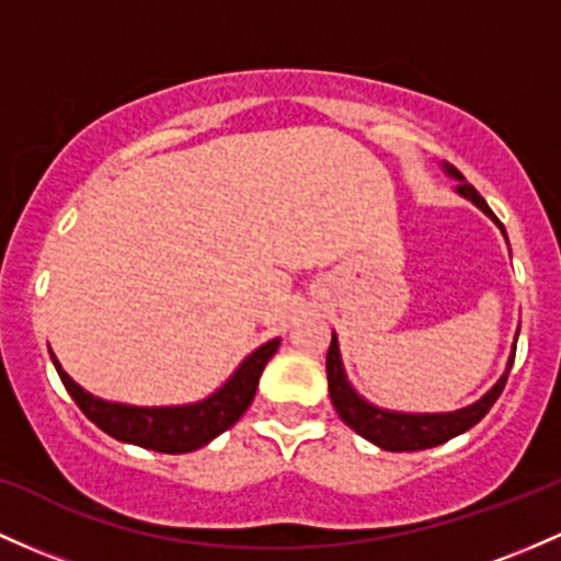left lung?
<instances>
[{"mask_svg":"<svg viewBox=\"0 0 561 561\" xmlns=\"http://www.w3.org/2000/svg\"><path fill=\"white\" fill-rule=\"evenodd\" d=\"M447 172L460 181L458 183L460 194H463L466 199H471L479 210L488 213L490 218L503 229V224L495 218V215H492L488 202L479 196V191L473 188L471 183H466V178L460 175L455 168H450V164H447ZM514 354H516V348H514ZM514 354H511L503 378L497 380V383L492 386V389L484 393L479 402H473L471 408H463L458 412H439V415H404V412H389V410L373 408L370 402H365L359 393L351 389L346 375H343V367H341L337 341H335V335H332L330 348H328V386H330L332 408L337 410V415H341V421L346 423V426L354 428L359 436H365V439H370L373 445L383 447V450H389V453L428 450V447L445 445V442L453 439V436L463 434V431L477 426V423L488 415L492 404H495L497 397H501L503 386H506L511 365H514Z\"/></svg>","mask_w":561,"mask_h":561,"instance_id":"left-lung-1","label":"left lung"}]
</instances>
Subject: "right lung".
<instances>
[{"label": "right lung", "instance_id": "add662e5", "mask_svg": "<svg viewBox=\"0 0 561 561\" xmlns=\"http://www.w3.org/2000/svg\"><path fill=\"white\" fill-rule=\"evenodd\" d=\"M276 348H279V337L252 351L248 359L242 362V367L226 380L224 389L215 391L205 402L186 404V408H130V404L103 402V399L84 391L82 386L73 383L69 375L64 373V367L58 365L55 354L50 356L66 391L71 393L77 408L98 428L106 431L114 439L130 442V445L146 447V450L181 455L205 447L207 442L224 434L226 428H231L244 415V410L250 408L252 397L257 391L263 367L268 365Z\"/></svg>", "mask_w": 561, "mask_h": 561}]
</instances>
